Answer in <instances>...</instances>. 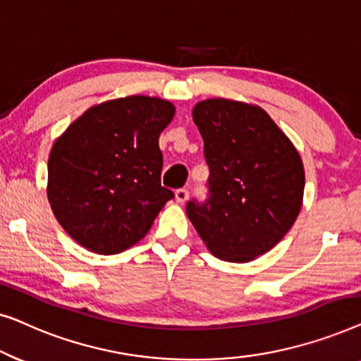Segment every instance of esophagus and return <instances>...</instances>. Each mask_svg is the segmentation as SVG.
Instances as JSON below:
<instances>
[{
  "label": "esophagus",
  "mask_w": 361,
  "mask_h": 361,
  "mask_svg": "<svg viewBox=\"0 0 361 361\" xmlns=\"http://www.w3.org/2000/svg\"><path fill=\"white\" fill-rule=\"evenodd\" d=\"M187 199H189V192H187L185 189H179L176 190V202L177 204H185Z\"/></svg>",
  "instance_id": "1"
}]
</instances>
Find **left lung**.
I'll use <instances>...</instances> for the list:
<instances>
[{"mask_svg":"<svg viewBox=\"0 0 361 361\" xmlns=\"http://www.w3.org/2000/svg\"><path fill=\"white\" fill-rule=\"evenodd\" d=\"M192 118L204 137L210 197L189 202L187 216L215 258L248 263L273 250L298 219L302 159L258 105L210 98Z\"/></svg>","mask_w":361,"mask_h":361,"instance_id":"8db88e82","label":"left lung"}]
</instances>
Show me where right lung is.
<instances>
[{
    "instance_id": "1",
    "label": "right lung",
    "mask_w": 361,
    "mask_h": 361,
    "mask_svg": "<svg viewBox=\"0 0 361 361\" xmlns=\"http://www.w3.org/2000/svg\"><path fill=\"white\" fill-rule=\"evenodd\" d=\"M171 102L133 95L103 102L52 145L47 199L62 228L97 255L121 253L149 231L174 194L161 185L159 135Z\"/></svg>"
}]
</instances>
